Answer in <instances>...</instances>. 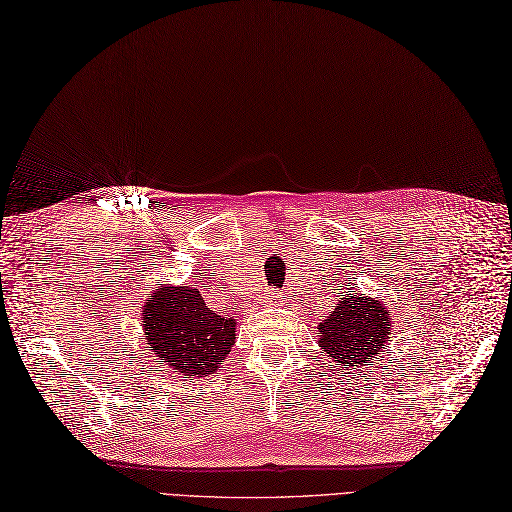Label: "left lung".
<instances>
[{
	"instance_id": "1",
	"label": "left lung",
	"mask_w": 512,
	"mask_h": 512,
	"mask_svg": "<svg viewBox=\"0 0 512 512\" xmlns=\"http://www.w3.org/2000/svg\"><path fill=\"white\" fill-rule=\"evenodd\" d=\"M319 331V344L340 372L372 366L392 334L388 303L349 288V295H340L334 312L319 323Z\"/></svg>"
}]
</instances>
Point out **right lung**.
Instances as JSON below:
<instances>
[{
	"label": "right lung",
	"mask_w": 512,
	"mask_h": 512,
	"mask_svg": "<svg viewBox=\"0 0 512 512\" xmlns=\"http://www.w3.org/2000/svg\"><path fill=\"white\" fill-rule=\"evenodd\" d=\"M148 351L185 379L209 377L222 368L234 344L237 321L215 314L193 286H161L144 301Z\"/></svg>",
	"instance_id": "1"
}]
</instances>
